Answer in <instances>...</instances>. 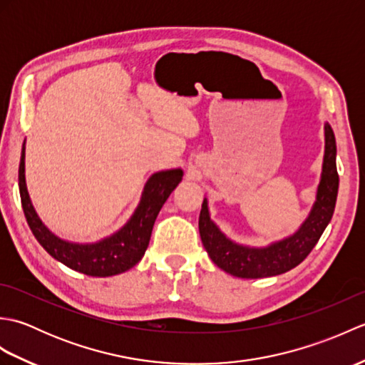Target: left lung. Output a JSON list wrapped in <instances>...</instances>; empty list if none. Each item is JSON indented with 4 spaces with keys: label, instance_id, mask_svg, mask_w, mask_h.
Returning a JSON list of instances; mask_svg holds the SVG:
<instances>
[{
    "label": "left lung",
    "instance_id": "obj_1",
    "mask_svg": "<svg viewBox=\"0 0 365 365\" xmlns=\"http://www.w3.org/2000/svg\"><path fill=\"white\" fill-rule=\"evenodd\" d=\"M336 153L334 131L329 123H324L323 168L311 213L293 235L265 247L245 246L232 242L210 220L208 202L204 199L202 210L199 215V234L215 265L232 276L243 279L277 276L298 267L314 250L334 213L339 191Z\"/></svg>",
    "mask_w": 365,
    "mask_h": 365
}]
</instances>
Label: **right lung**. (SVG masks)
Returning a JSON list of instances; mask_svg holds the SVG:
<instances>
[{"instance_id": "obj_1", "label": "right lung", "mask_w": 365, "mask_h": 365, "mask_svg": "<svg viewBox=\"0 0 365 365\" xmlns=\"http://www.w3.org/2000/svg\"><path fill=\"white\" fill-rule=\"evenodd\" d=\"M182 169H168L155 173L147 180L141 200L125 226L111 237L97 243H72L59 238L38 218L28 195L25 180V144L21 147L19 168V188L21 207L28 226L36 240L53 259L83 274L108 277L125 273L143 259L149 246L155 220L170 192L182 182Z\"/></svg>"}]
</instances>
